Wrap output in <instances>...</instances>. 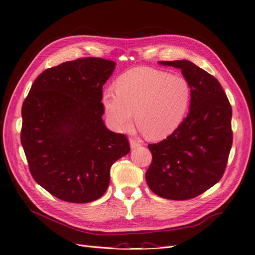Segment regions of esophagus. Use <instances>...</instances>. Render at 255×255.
Returning <instances> with one entry per match:
<instances>
[{
  "label": "esophagus",
  "instance_id": "1",
  "mask_svg": "<svg viewBox=\"0 0 255 255\" xmlns=\"http://www.w3.org/2000/svg\"><path fill=\"white\" fill-rule=\"evenodd\" d=\"M129 144H130V148H132V149H136V148H138V146L141 145L140 142H138V141L132 139V138L129 139Z\"/></svg>",
  "mask_w": 255,
  "mask_h": 255
}]
</instances>
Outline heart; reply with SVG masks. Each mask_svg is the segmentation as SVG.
<instances>
[{"instance_id": "1", "label": "heart", "mask_w": 255, "mask_h": 255, "mask_svg": "<svg viewBox=\"0 0 255 255\" xmlns=\"http://www.w3.org/2000/svg\"><path fill=\"white\" fill-rule=\"evenodd\" d=\"M116 92L103 95L106 118L116 130L135 122L145 137L164 139L182 125L192 91L186 79L152 68H134L116 82Z\"/></svg>"}]
</instances>
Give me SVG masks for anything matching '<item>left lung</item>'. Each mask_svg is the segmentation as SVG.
Masks as SVG:
<instances>
[{"label":"left lung","mask_w":255,"mask_h":255,"mask_svg":"<svg viewBox=\"0 0 255 255\" xmlns=\"http://www.w3.org/2000/svg\"><path fill=\"white\" fill-rule=\"evenodd\" d=\"M181 69L191 87L187 117L175 132L149 144L152 163L145 181L154 194L188 200L203 194L225 173L232 148V107L220 83L189 60L159 61Z\"/></svg>","instance_id":"left-lung-1"}]
</instances>
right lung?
<instances>
[{"instance_id": "obj_1", "label": "right lung", "mask_w": 255, "mask_h": 255, "mask_svg": "<svg viewBox=\"0 0 255 255\" xmlns=\"http://www.w3.org/2000/svg\"><path fill=\"white\" fill-rule=\"evenodd\" d=\"M113 60L85 57L44 70L22 105L21 143L34 180L71 203L101 198L111 167L130 148L104 125L102 88Z\"/></svg>"}]
</instances>
